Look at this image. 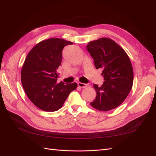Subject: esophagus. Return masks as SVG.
I'll use <instances>...</instances> for the list:
<instances>
[{"label":"esophagus","instance_id":"1","mask_svg":"<svg viewBox=\"0 0 156 156\" xmlns=\"http://www.w3.org/2000/svg\"><path fill=\"white\" fill-rule=\"evenodd\" d=\"M77 84H78L79 87H81V88H85V87L87 86V84L83 83H81V82H79Z\"/></svg>","mask_w":156,"mask_h":156}]
</instances>
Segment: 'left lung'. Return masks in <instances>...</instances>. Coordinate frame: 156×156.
<instances>
[{
	"label": "left lung",
	"mask_w": 156,
	"mask_h": 156,
	"mask_svg": "<svg viewBox=\"0 0 156 156\" xmlns=\"http://www.w3.org/2000/svg\"><path fill=\"white\" fill-rule=\"evenodd\" d=\"M87 49L97 69H101L105 81L101 87L94 84L97 93L90 104L98 110L107 112L124 101L132 88L133 71L126 52L109 38L89 42Z\"/></svg>",
	"instance_id": "8db88e82"
}]
</instances>
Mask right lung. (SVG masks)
<instances>
[{
    "label": "right lung",
    "mask_w": 156,
    "mask_h": 156,
    "mask_svg": "<svg viewBox=\"0 0 156 156\" xmlns=\"http://www.w3.org/2000/svg\"><path fill=\"white\" fill-rule=\"evenodd\" d=\"M71 41L51 38L37 44L27 55L21 70V82L28 98L38 108L53 112L61 108L76 83H57V69L62 61V51Z\"/></svg>",
    "instance_id": "obj_1"
}]
</instances>
